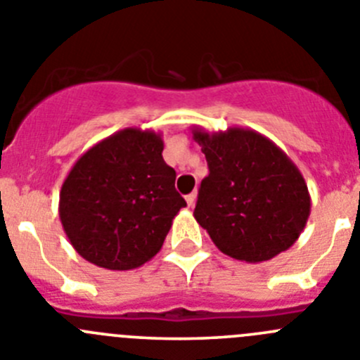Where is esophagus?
I'll use <instances>...</instances> for the list:
<instances>
[{"label":"esophagus","instance_id":"esophagus-1","mask_svg":"<svg viewBox=\"0 0 360 360\" xmlns=\"http://www.w3.org/2000/svg\"><path fill=\"white\" fill-rule=\"evenodd\" d=\"M195 200H197V193L193 191V193H190V195H186V204L188 207H193L195 206Z\"/></svg>","mask_w":360,"mask_h":360}]
</instances>
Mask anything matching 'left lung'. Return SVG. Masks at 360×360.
I'll list each match as a JSON object with an SVG mask.
<instances>
[{
	"label": "left lung",
	"mask_w": 360,
	"mask_h": 360,
	"mask_svg": "<svg viewBox=\"0 0 360 360\" xmlns=\"http://www.w3.org/2000/svg\"><path fill=\"white\" fill-rule=\"evenodd\" d=\"M210 174L193 217L218 250L263 263L288 250L307 224L311 195L297 165L264 134L245 127H193Z\"/></svg>",
	"instance_id": "obj_1"
}]
</instances>
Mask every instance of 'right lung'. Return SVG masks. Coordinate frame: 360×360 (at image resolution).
<instances>
[{"label": "right lung", "mask_w": 360, "mask_h": 360, "mask_svg": "<svg viewBox=\"0 0 360 360\" xmlns=\"http://www.w3.org/2000/svg\"><path fill=\"white\" fill-rule=\"evenodd\" d=\"M160 133L126 127L79 156L60 190L58 214L74 250L106 270H133L160 252L186 206Z\"/></svg>", "instance_id": "1"}]
</instances>
